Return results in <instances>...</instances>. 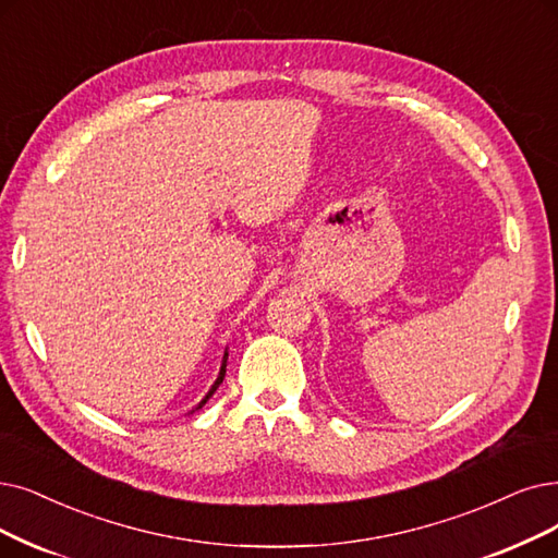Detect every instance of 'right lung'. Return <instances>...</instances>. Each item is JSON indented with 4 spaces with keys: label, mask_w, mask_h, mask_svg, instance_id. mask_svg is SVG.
<instances>
[{
    "label": "right lung",
    "mask_w": 558,
    "mask_h": 558,
    "mask_svg": "<svg viewBox=\"0 0 558 558\" xmlns=\"http://www.w3.org/2000/svg\"><path fill=\"white\" fill-rule=\"evenodd\" d=\"M225 375H227V354H225V364H221V371H219V377H217V383H215V385H213V389H210V391L206 393V398L202 400V403H198V408H204V405H206V400H208V398H210V396H213V393L217 391V387L221 385V380H225ZM198 408H196V410H198Z\"/></svg>",
    "instance_id": "right-lung-1"
}]
</instances>
